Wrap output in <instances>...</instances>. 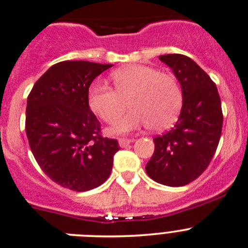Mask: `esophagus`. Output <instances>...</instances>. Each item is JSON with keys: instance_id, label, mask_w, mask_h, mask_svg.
<instances>
[{"instance_id": "esophagus-1", "label": "esophagus", "mask_w": 248, "mask_h": 248, "mask_svg": "<svg viewBox=\"0 0 248 248\" xmlns=\"http://www.w3.org/2000/svg\"><path fill=\"white\" fill-rule=\"evenodd\" d=\"M133 140L132 139H124V138H122V139H119V145L120 147H127L129 144H132Z\"/></svg>"}]
</instances>
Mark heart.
Returning <instances> with one entry per match:
<instances>
[{"mask_svg": "<svg viewBox=\"0 0 248 248\" xmlns=\"http://www.w3.org/2000/svg\"><path fill=\"white\" fill-rule=\"evenodd\" d=\"M115 90L93 85L88 93L91 110L103 121L114 124L131 104V113L114 124L109 133L126 134L142 127L157 131L169 128L182 108V91L178 83L168 74L146 65H127L111 74Z\"/></svg>", "mask_w": 248, "mask_h": 248, "instance_id": "obj_1", "label": "heart"}]
</instances>
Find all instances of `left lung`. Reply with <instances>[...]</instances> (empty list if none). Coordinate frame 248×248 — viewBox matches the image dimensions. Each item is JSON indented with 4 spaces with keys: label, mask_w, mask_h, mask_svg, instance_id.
Wrapping results in <instances>:
<instances>
[{
    "label": "left lung",
    "mask_w": 248,
    "mask_h": 248,
    "mask_svg": "<svg viewBox=\"0 0 248 248\" xmlns=\"http://www.w3.org/2000/svg\"><path fill=\"white\" fill-rule=\"evenodd\" d=\"M159 59L178 79L183 106L176 124L153 139L146 172L157 183L183 186L201 176L215 155L223 122L221 100L215 83L191 58L165 54Z\"/></svg>",
    "instance_id": "8db88e82"
}]
</instances>
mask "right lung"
<instances>
[{"label": "right lung", "instance_id": "add662e5", "mask_svg": "<svg viewBox=\"0 0 248 248\" xmlns=\"http://www.w3.org/2000/svg\"><path fill=\"white\" fill-rule=\"evenodd\" d=\"M85 61L61 62L35 82L27 98L26 134L41 170L59 186L88 191L108 179L115 139L103 138L88 93L98 75L111 67Z\"/></svg>", "mask_w": 248, "mask_h": 248}]
</instances>
